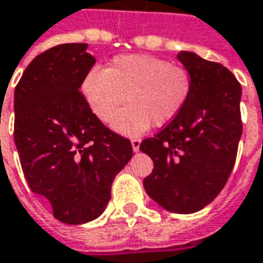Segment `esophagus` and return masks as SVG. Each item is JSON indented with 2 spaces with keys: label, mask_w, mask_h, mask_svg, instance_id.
<instances>
[{
  "label": "esophagus",
  "mask_w": 263,
  "mask_h": 263,
  "mask_svg": "<svg viewBox=\"0 0 263 263\" xmlns=\"http://www.w3.org/2000/svg\"><path fill=\"white\" fill-rule=\"evenodd\" d=\"M132 144V149H134V152H138L139 151V146H141V139H138V138H134L131 141Z\"/></svg>",
  "instance_id": "34e87169"
}]
</instances>
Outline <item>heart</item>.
Instances as JSON below:
<instances>
[{
    "label": "heart",
    "mask_w": 263,
    "mask_h": 263,
    "mask_svg": "<svg viewBox=\"0 0 263 263\" xmlns=\"http://www.w3.org/2000/svg\"><path fill=\"white\" fill-rule=\"evenodd\" d=\"M192 81L185 68L151 55L114 58L106 69L92 68L82 81V93L102 122L124 135H139L154 125L170 124L185 105Z\"/></svg>",
    "instance_id": "b5f03b06"
}]
</instances>
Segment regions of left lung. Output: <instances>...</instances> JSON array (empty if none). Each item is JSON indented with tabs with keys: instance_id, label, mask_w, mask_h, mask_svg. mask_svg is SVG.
Segmentation results:
<instances>
[{
	"instance_id": "1",
	"label": "left lung",
	"mask_w": 263,
	"mask_h": 263,
	"mask_svg": "<svg viewBox=\"0 0 263 263\" xmlns=\"http://www.w3.org/2000/svg\"><path fill=\"white\" fill-rule=\"evenodd\" d=\"M191 93L181 112L139 149L154 162L145 192L174 214H194L219 195L232 172L242 135V88L221 64L181 51Z\"/></svg>"
}]
</instances>
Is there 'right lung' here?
Segmentation results:
<instances>
[{"mask_svg": "<svg viewBox=\"0 0 263 263\" xmlns=\"http://www.w3.org/2000/svg\"><path fill=\"white\" fill-rule=\"evenodd\" d=\"M88 44H61L35 57L14 93V139L32 192L68 225L93 221L111 199L132 145L97 118L80 92L95 64Z\"/></svg>", "mask_w": 263, "mask_h": 263, "instance_id": "add662e5", "label": "right lung"}]
</instances>
